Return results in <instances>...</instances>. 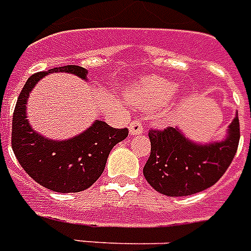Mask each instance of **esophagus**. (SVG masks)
Wrapping results in <instances>:
<instances>
[{"label": "esophagus", "mask_w": 251, "mask_h": 251, "mask_svg": "<svg viewBox=\"0 0 251 251\" xmlns=\"http://www.w3.org/2000/svg\"><path fill=\"white\" fill-rule=\"evenodd\" d=\"M129 133H130V136H138V134L144 133V126L138 121H133L129 125Z\"/></svg>", "instance_id": "obj_1"}]
</instances>
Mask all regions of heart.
I'll list each match as a JSON object with an SVG mask.
<instances>
[{
    "label": "heart",
    "mask_w": 251,
    "mask_h": 251,
    "mask_svg": "<svg viewBox=\"0 0 251 251\" xmlns=\"http://www.w3.org/2000/svg\"><path fill=\"white\" fill-rule=\"evenodd\" d=\"M176 91H177V86L174 82L164 80L160 77H145L141 82L136 83L131 87H129L127 94H129L130 102L134 106L144 110H153L171 100V98L176 94ZM187 100L188 99L184 97L177 103L171 106L165 113H163L164 120H171V117H174L175 113Z\"/></svg>",
    "instance_id": "1"
}]
</instances>
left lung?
<instances>
[{
	"mask_svg": "<svg viewBox=\"0 0 251 251\" xmlns=\"http://www.w3.org/2000/svg\"><path fill=\"white\" fill-rule=\"evenodd\" d=\"M238 113L223 141L198 144L179 127L149 130L151 156L144 176L157 192L167 196H188L210 188L230 167L239 142Z\"/></svg>",
	"mask_w": 251,
	"mask_h": 251,
	"instance_id": "8db88e82",
	"label": "left lung"
}]
</instances>
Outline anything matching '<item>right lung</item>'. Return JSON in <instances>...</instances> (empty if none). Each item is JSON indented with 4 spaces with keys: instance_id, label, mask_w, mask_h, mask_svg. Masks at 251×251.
Here are the masks:
<instances>
[{
    "instance_id": "add662e5",
    "label": "right lung",
    "mask_w": 251,
    "mask_h": 251,
    "mask_svg": "<svg viewBox=\"0 0 251 251\" xmlns=\"http://www.w3.org/2000/svg\"><path fill=\"white\" fill-rule=\"evenodd\" d=\"M53 72H68L87 79V71L79 66L56 67L33 74L24 84L14 107L12 149L20 165L36 183L62 194L80 192L103 174L110 151L125 140L129 130L95 121L87 130L64 141L50 140L36 133L28 121L26 100L36 83Z\"/></svg>"
}]
</instances>
